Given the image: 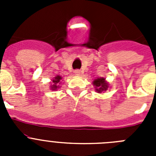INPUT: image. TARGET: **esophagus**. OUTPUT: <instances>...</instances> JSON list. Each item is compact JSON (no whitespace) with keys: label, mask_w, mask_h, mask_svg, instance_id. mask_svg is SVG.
Listing matches in <instances>:
<instances>
[{"label":"esophagus","mask_w":156,"mask_h":156,"mask_svg":"<svg viewBox=\"0 0 156 156\" xmlns=\"http://www.w3.org/2000/svg\"><path fill=\"white\" fill-rule=\"evenodd\" d=\"M74 74H75L76 76H80V70H78V69L75 70V71H74Z\"/></svg>","instance_id":"esophagus-1"}]
</instances>
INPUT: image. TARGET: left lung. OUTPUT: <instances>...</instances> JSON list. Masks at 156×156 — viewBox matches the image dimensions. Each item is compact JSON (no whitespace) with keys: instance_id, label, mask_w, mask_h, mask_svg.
I'll list each match as a JSON object with an SVG mask.
<instances>
[{"instance_id":"left-lung-1","label":"left lung","mask_w":156,"mask_h":156,"mask_svg":"<svg viewBox=\"0 0 156 156\" xmlns=\"http://www.w3.org/2000/svg\"><path fill=\"white\" fill-rule=\"evenodd\" d=\"M93 85L95 88V91L98 94L105 93V91L109 88V83L105 80L104 77H98L93 81Z\"/></svg>"}]
</instances>
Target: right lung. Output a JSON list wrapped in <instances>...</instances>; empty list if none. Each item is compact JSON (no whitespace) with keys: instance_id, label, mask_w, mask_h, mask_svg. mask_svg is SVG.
<instances>
[{"instance_id":"1","label":"right lung","mask_w":156,"mask_h":156,"mask_svg":"<svg viewBox=\"0 0 156 156\" xmlns=\"http://www.w3.org/2000/svg\"><path fill=\"white\" fill-rule=\"evenodd\" d=\"M62 79V77L61 76L57 75L55 76L54 77L53 79L51 80V82H50V90H57L58 89L61 87L60 86V83H61Z\"/></svg>"}]
</instances>
